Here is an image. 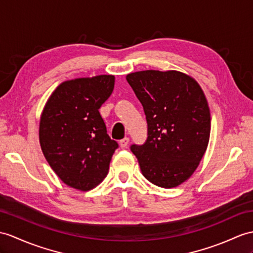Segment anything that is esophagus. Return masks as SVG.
Wrapping results in <instances>:
<instances>
[{
    "label": "esophagus",
    "instance_id": "1",
    "mask_svg": "<svg viewBox=\"0 0 253 253\" xmlns=\"http://www.w3.org/2000/svg\"><path fill=\"white\" fill-rule=\"evenodd\" d=\"M128 143H130V138H128V137L122 138V139L119 141V144H120V146H121L122 148H126V147L128 145Z\"/></svg>",
    "mask_w": 253,
    "mask_h": 253
}]
</instances>
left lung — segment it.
Wrapping results in <instances>:
<instances>
[{"label":"left lung","instance_id":"left-lung-1","mask_svg":"<svg viewBox=\"0 0 253 253\" xmlns=\"http://www.w3.org/2000/svg\"><path fill=\"white\" fill-rule=\"evenodd\" d=\"M147 120V139L131 145L141 173L161 188H174L189 179L206 151L211 112L195 80L177 71L128 74Z\"/></svg>","mask_w":253,"mask_h":253}]
</instances>
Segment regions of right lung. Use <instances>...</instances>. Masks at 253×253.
Instances as JSON below:
<instances>
[{
	"instance_id": "obj_1",
	"label": "right lung",
	"mask_w": 253,
	"mask_h": 253,
	"mask_svg": "<svg viewBox=\"0 0 253 253\" xmlns=\"http://www.w3.org/2000/svg\"><path fill=\"white\" fill-rule=\"evenodd\" d=\"M113 75L77 78L61 84L41 117L40 143L54 173L67 186L88 191L108 173L119 147L107 134L98 109L112 94Z\"/></svg>"
}]
</instances>
